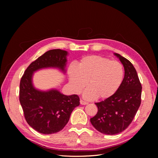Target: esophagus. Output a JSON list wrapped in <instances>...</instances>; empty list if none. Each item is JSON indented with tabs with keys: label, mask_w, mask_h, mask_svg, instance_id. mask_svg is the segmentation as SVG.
Masks as SVG:
<instances>
[{
	"label": "esophagus",
	"mask_w": 158,
	"mask_h": 158,
	"mask_svg": "<svg viewBox=\"0 0 158 158\" xmlns=\"http://www.w3.org/2000/svg\"><path fill=\"white\" fill-rule=\"evenodd\" d=\"M80 102L81 105H87L88 104V102L84 101V100H82V99H80Z\"/></svg>",
	"instance_id": "34e87169"
}]
</instances>
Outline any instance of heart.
<instances>
[{"label": "heart", "instance_id": "heart-1", "mask_svg": "<svg viewBox=\"0 0 158 158\" xmlns=\"http://www.w3.org/2000/svg\"><path fill=\"white\" fill-rule=\"evenodd\" d=\"M72 89L80 94L86 86L84 97L87 99H107L115 94L123 82L124 70L115 60L99 55L85 56L78 66L71 64L68 70Z\"/></svg>", "mask_w": 158, "mask_h": 158}]
</instances>
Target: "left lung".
<instances>
[{
	"mask_svg": "<svg viewBox=\"0 0 158 158\" xmlns=\"http://www.w3.org/2000/svg\"><path fill=\"white\" fill-rule=\"evenodd\" d=\"M125 69V76L118 90L112 96L95 103L98 113L90 122L99 132L113 135L130 125L141 103L142 85L136 70L125 57L114 53Z\"/></svg>",
	"mask_w": 158,
	"mask_h": 158,
	"instance_id": "8db88e82",
	"label": "left lung"
}]
</instances>
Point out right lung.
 I'll return each instance as SVG.
<instances>
[{"instance_id":"1","label":"right lung","mask_w":158,"mask_h":158,"mask_svg":"<svg viewBox=\"0 0 158 158\" xmlns=\"http://www.w3.org/2000/svg\"><path fill=\"white\" fill-rule=\"evenodd\" d=\"M67 52L61 49L47 51L29 65L20 83L19 99L26 121L34 130L44 135L58 132L69 121L71 113L80 105L78 95H65L58 90L41 92L33 86V72L55 67L65 71Z\"/></svg>"}]
</instances>
